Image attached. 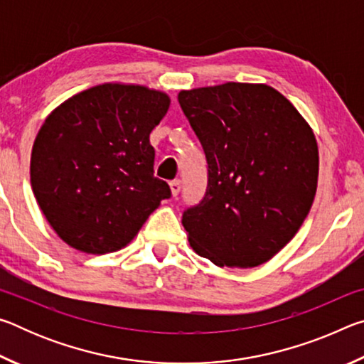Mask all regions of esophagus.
I'll use <instances>...</instances> for the list:
<instances>
[{"instance_id": "esophagus-1", "label": "esophagus", "mask_w": 364, "mask_h": 364, "mask_svg": "<svg viewBox=\"0 0 364 364\" xmlns=\"http://www.w3.org/2000/svg\"><path fill=\"white\" fill-rule=\"evenodd\" d=\"M170 191H171V196H173V197H176L178 194H180V191H181V181H180V180L171 181V183H170Z\"/></svg>"}]
</instances>
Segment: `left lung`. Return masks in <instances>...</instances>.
<instances>
[{"mask_svg":"<svg viewBox=\"0 0 364 364\" xmlns=\"http://www.w3.org/2000/svg\"><path fill=\"white\" fill-rule=\"evenodd\" d=\"M178 101L208 164L205 197L183 215L189 245L217 267L268 262L315 200L319 154L311 127L264 83L181 90Z\"/></svg>","mask_w":364,"mask_h":364,"instance_id":"8db88e82","label":"left lung"}]
</instances>
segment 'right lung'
I'll list each match as a JSON object with an SVG mask.
<instances>
[{"instance_id":"obj_1","label":"right lung","mask_w":364,"mask_h":364,"mask_svg":"<svg viewBox=\"0 0 364 364\" xmlns=\"http://www.w3.org/2000/svg\"><path fill=\"white\" fill-rule=\"evenodd\" d=\"M170 96L134 83H101L70 96L46 117L33 141L30 183L54 232L85 254L130 244L170 197L154 176L149 134Z\"/></svg>"}]
</instances>
